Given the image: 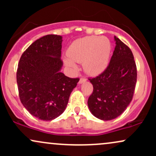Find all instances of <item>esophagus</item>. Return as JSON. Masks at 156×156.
Listing matches in <instances>:
<instances>
[{"label":"esophagus","mask_w":156,"mask_h":156,"mask_svg":"<svg viewBox=\"0 0 156 156\" xmlns=\"http://www.w3.org/2000/svg\"><path fill=\"white\" fill-rule=\"evenodd\" d=\"M86 80H87V79H86L85 78H83V77H82V78H80L79 82H78V83H79V84L83 83H84V82H86Z\"/></svg>","instance_id":"34e87169"}]
</instances>
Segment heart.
Masks as SVG:
<instances>
[{"label":"heart","instance_id":"heart-1","mask_svg":"<svg viewBox=\"0 0 156 156\" xmlns=\"http://www.w3.org/2000/svg\"><path fill=\"white\" fill-rule=\"evenodd\" d=\"M112 44L105 37H85L78 39L67 50L68 58L64 63L68 68L76 70L75 62L83 64V70L89 76H98L106 69L110 58Z\"/></svg>","mask_w":156,"mask_h":156}]
</instances>
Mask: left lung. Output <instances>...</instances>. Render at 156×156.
I'll return each mask as SVG.
<instances>
[{"instance_id":"obj_1","label":"left lung","mask_w":156,"mask_h":156,"mask_svg":"<svg viewBox=\"0 0 156 156\" xmlns=\"http://www.w3.org/2000/svg\"><path fill=\"white\" fill-rule=\"evenodd\" d=\"M115 48L108 67L89 79L93 92L88 107L94 117L108 121L121 115L133 98L137 71L133 55L126 44L114 36Z\"/></svg>"}]
</instances>
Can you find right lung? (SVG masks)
<instances>
[{
	"mask_svg": "<svg viewBox=\"0 0 156 156\" xmlns=\"http://www.w3.org/2000/svg\"><path fill=\"white\" fill-rule=\"evenodd\" d=\"M62 37L48 34L36 40L21 55L17 83L21 103L34 117L53 120L64 112L79 78L61 72Z\"/></svg>",
	"mask_w": 156,
	"mask_h": 156,
	"instance_id": "add662e5",
	"label": "right lung"
}]
</instances>
